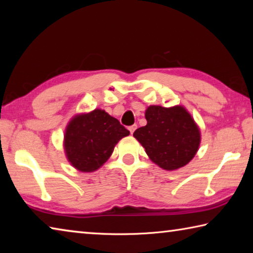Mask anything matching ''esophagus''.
Masks as SVG:
<instances>
[{
    "instance_id": "esophagus-1",
    "label": "esophagus",
    "mask_w": 253,
    "mask_h": 253,
    "mask_svg": "<svg viewBox=\"0 0 253 253\" xmlns=\"http://www.w3.org/2000/svg\"><path fill=\"white\" fill-rule=\"evenodd\" d=\"M136 128H137V125H132V126H129V127H128V129H129V131H130V134H131V135L134 134V131L136 130Z\"/></svg>"
}]
</instances>
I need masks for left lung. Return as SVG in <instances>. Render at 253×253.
<instances>
[{"label":"left lung","instance_id":"8db88e82","mask_svg":"<svg viewBox=\"0 0 253 253\" xmlns=\"http://www.w3.org/2000/svg\"><path fill=\"white\" fill-rule=\"evenodd\" d=\"M145 118L146 126L136 129L134 137L153 163L165 170H175L193 160L201 131L185 107L153 105L147 107Z\"/></svg>","mask_w":253,"mask_h":253}]
</instances>
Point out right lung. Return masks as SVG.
<instances>
[{"mask_svg":"<svg viewBox=\"0 0 253 253\" xmlns=\"http://www.w3.org/2000/svg\"><path fill=\"white\" fill-rule=\"evenodd\" d=\"M128 135L129 130L105 110L97 108L78 114L70 119L65 130L66 157L80 172H95L108 161L119 140Z\"/></svg>","mask_w":253,"mask_h":253,"instance_id":"obj_1","label":"right lung"}]
</instances>
